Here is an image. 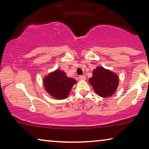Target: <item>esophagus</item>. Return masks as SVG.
Masks as SVG:
<instances>
[{
    "label": "esophagus",
    "mask_w": 149,
    "mask_h": 149,
    "mask_svg": "<svg viewBox=\"0 0 149 149\" xmlns=\"http://www.w3.org/2000/svg\"><path fill=\"white\" fill-rule=\"evenodd\" d=\"M79 78L80 80H85L86 79V77L85 75H80L79 77Z\"/></svg>",
    "instance_id": "esophagus-1"
}]
</instances>
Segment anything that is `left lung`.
<instances>
[{"mask_svg": "<svg viewBox=\"0 0 149 149\" xmlns=\"http://www.w3.org/2000/svg\"><path fill=\"white\" fill-rule=\"evenodd\" d=\"M89 83L99 96L108 97L111 96L118 87V76L112 71L98 66L93 71Z\"/></svg>", "mask_w": 149, "mask_h": 149, "instance_id": "obj_1", "label": "left lung"}]
</instances>
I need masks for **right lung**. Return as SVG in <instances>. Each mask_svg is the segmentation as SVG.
Masks as SVG:
<instances>
[{"label":"right lung","instance_id":"obj_1","mask_svg":"<svg viewBox=\"0 0 149 149\" xmlns=\"http://www.w3.org/2000/svg\"><path fill=\"white\" fill-rule=\"evenodd\" d=\"M77 82L69 78L61 70H56L44 77V85L46 91L56 100L67 98L71 89Z\"/></svg>","mask_w":149,"mask_h":149}]
</instances>
